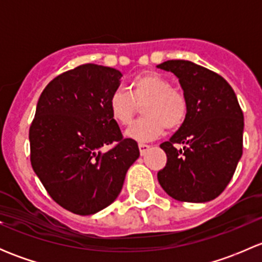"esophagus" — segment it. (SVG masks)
<instances>
[{"label":"esophagus","instance_id":"34e87169","mask_svg":"<svg viewBox=\"0 0 262 262\" xmlns=\"http://www.w3.org/2000/svg\"><path fill=\"white\" fill-rule=\"evenodd\" d=\"M138 147H139V152H141V155L144 156L148 152V149H149L150 146H149V144H146V143H139Z\"/></svg>","mask_w":262,"mask_h":262}]
</instances>
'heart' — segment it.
<instances>
[{
	"mask_svg": "<svg viewBox=\"0 0 262 262\" xmlns=\"http://www.w3.org/2000/svg\"><path fill=\"white\" fill-rule=\"evenodd\" d=\"M142 106L144 116L126 130V137L136 141H149L160 137L167 128L176 130L189 115V100L180 89L161 73L147 71L134 76L129 91L116 90L109 99V112L119 125L128 126Z\"/></svg>",
	"mask_w": 262,
	"mask_h": 262,
	"instance_id": "1",
	"label": "heart"
}]
</instances>
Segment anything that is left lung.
Wrapping results in <instances>:
<instances>
[{"mask_svg": "<svg viewBox=\"0 0 262 262\" xmlns=\"http://www.w3.org/2000/svg\"><path fill=\"white\" fill-rule=\"evenodd\" d=\"M157 67L179 78L189 100L185 123L160 146L167 162L158 171V182L179 202H209L224 191L242 156L244 113L233 89L218 73L182 59Z\"/></svg>", "mask_w": 262, "mask_h": 262, "instance_id": "1", "label": "left lung"}]
</instances>
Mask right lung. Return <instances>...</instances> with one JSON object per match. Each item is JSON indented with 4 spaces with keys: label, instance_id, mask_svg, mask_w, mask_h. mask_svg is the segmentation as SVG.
Listing matches in <instances>:
<instances>
[{
    "label": "right lung",
    "instance_id": "obj_1",
    "mask_svg": "<svg viewBox=\"0 0 262 262\" xmlns=\"http://www.w3.org/2000/svg\"><path fill=\"white\" fill-rule=\"evenodd\" d=\"M121 76L86 63L53 78L39 97L29 129L31 166L49 196L71 213L109 207L139 157L137 142L124 138L109 112Z\"/></svg>",
    "mask_w": 262,
    "mask_h": 262
}]
</instances>
